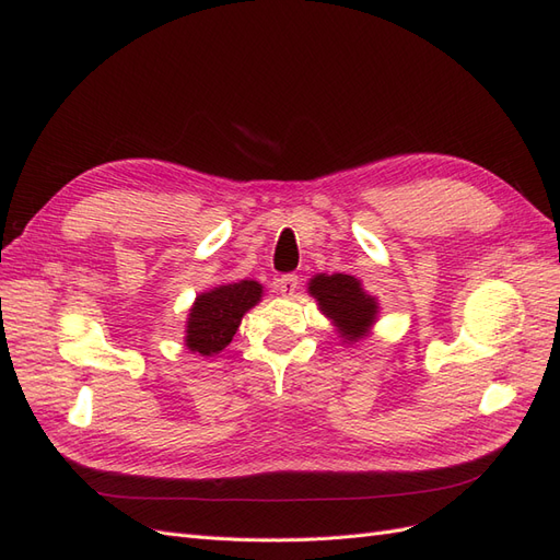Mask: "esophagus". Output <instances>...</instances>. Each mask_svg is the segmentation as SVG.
Returning <instances> with one entry per match:
<instances>
[{"mask_svg":"<svg viewBox=\"0 0 560 560\" xmlns=\"http://www.w3.org/2000/svg\"><path fill=\"white\" fill-rule=\"evenodd\" d=\"M276 287H278V292H280L282 296H292V294L299 290V276H296V273H287V276L278 278Z\"/></svg>","mask_w":560,"mask_h":560,"instance_id":"obj_1","label":"esophagus"}]
</instances>
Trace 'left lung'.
Segmentation results:
<instances>
[{"label": "left lung", "instance_id": "1", "mask_svg": "<svg viewBox=\"0 0 560 560\" xmlns=\"http://www.w3.org/2000/svg\"><path fill=\"white\" fill-rule=\"evenodd\" d=\"M308 284V292L317 299L319 311L334 319L343 343H354L369 334V327L376 322L378 303L362 290L358 278L319 273Z\"/></svg>", "mask_w": 560, "mask_h": 560}]
</instances>
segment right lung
<instances>
[{
    "label": "right lung",
    "mask_w": 560,
    "mask_h": 560,
    "mask_svg": "<svg viewBox=\"0 0 560 560\" xmlns=\"http://www.w3.org/2000/svg\"><path fill=\"white\" fill-rule=\"evenodd\" d=\"M261 294V284L254 280L219 284L200 294L186 319V348L202 358H212L224 350L233 341V334L238 331L243 315L257 306Z\"/></svg>",
    "instance_id": "1"
}]
</instances>
